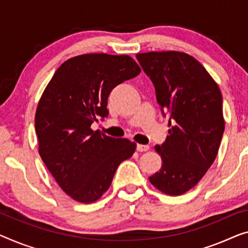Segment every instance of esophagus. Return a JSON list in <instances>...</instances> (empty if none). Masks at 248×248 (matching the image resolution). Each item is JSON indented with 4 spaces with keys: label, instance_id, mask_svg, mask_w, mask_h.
Returning <instances> with one entry per match:
<instances>
[{
    "label": "esophagus",
    "instance_id": "esophagus-1",
    "mask_svg": "<svg viewBox=\"0 0 248 248\" xmlns=\"http://www.w3.org/2000/svg\"><path fill=\"white\" fill-rule=\"evenodd\" d=\"M137 150H138L139 153H145V151L149 150V146L148 145H137Z\"/></svg>",
    "mask_w": 248,
    "mask_h": 248
}]
</instances>
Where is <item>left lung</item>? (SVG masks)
I'll use <instances>...</instances> for the list:
<instances>
[{
    "instance_id": "obj_1",
    "label": "left lung",
    "mask_w": 248,
    "mask_h": 248,
    "mask_svg": "<svg viewBox=\"0 0 248 248\" xmlns=\"http://www.w3.org/2000/svg\"><path fill=\"white\" fill-rule=\"evenodd\" d=\"M136 58L171 125L165 142L155 147L162 166L149 180L162 193L183 195L204 177L218 153L225 129L223 97L206 69L190 55L167 51Z\"/></svg>"
}]
</instances>
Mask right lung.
Returning <instances> with one entry per match:
<instances>
[{
  "label": "right lung",
  "instance_id": "add662e5",
  "mask_svg": "<svg viewBox=\"0 0 248 248\" xmlns=\"http://www.w3.org/2000/svg\"><path fill=\"white\" fill-rule=\"evenodd\" d=\"M140 71L128 55H78L60 65L40 99L39 154L62 190L77 202L100 198L118 166L135 153V142L100 135L91 124L108 117L112 89Z\"/></svg>",
  "mask_w": 248,
  "mask_h": 248
}]
</instances>
